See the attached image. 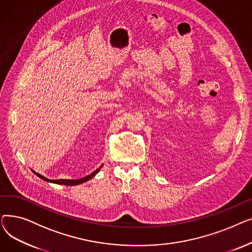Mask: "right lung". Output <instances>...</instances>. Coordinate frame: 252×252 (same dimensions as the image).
I'll return each mask as SVG.
<instances>
[{
	"mask_svg": "<svg viewBox=\"0 0 252 252\" xmlns=\"http://www.w3.org/2000/svg\"><path fill=\"white\" fill-rule=\"evenodd\" d=\"M101 167L102 166H100L98 169H96L94 173L93 174H91L90 176H88V177H86V178H83V179H79V180H49V179H47V178H45V177H43L42 175H39V174H35L37 177H39L41 179H43V180H45V181H47V182H52V183H55V184H61V185H66V186H74V185H78V184H82V183H85V182H87V181H89L90 179H92L93 177H94L98 171L101 169Z\"/></svg>",
	"mask_w": 252,
	"mask_h": 252,
	"instance_id": "obj_1",
	"label": "right lung"
}]
</instances>
